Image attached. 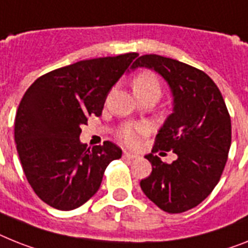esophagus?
Instances as JSON below:
<instances>
[{
  "instance_id": "1",
  "label": "esophagus",
  "mask_w": 248,
  "mask_h": 248,
  "mask_svg": "<svg viewBox=\"0 0 248 248\" xmlns=\"http://www.w3.org/2000/svg\"><path fill=\"white\" fill-rule=\"evenodd\" d=\"M138 155H137V153H132V152H124V158H126V159H136V158H138Z\"/></svg>"
}]
</instances>
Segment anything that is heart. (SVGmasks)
I'll list each match as a JSON object with an SVG mask.
<instances>
[{
  "label": "heart",
  "instance_id": "heart-1",
  "mask_svg": "<svg viewBox=\"0 0 248 248\" xmlns=\"http://www.w3.org/2000/svg\"><path fill=\"white\" fill-rule=\"evenodd\" d=\"M133 89H134V91H151L152 90V91H157L159 93L161 92V83H159L155 73L146 71V72L139 73L134 78ZM144 133H146L144 126H134V128L129 126L120 133V137L129 146H136V144H138L140 136Z\"/></svg>",
  "mask_w": 248,
  "mask_h": 248
}]
</instances>
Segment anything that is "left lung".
Listing matches in <instances>:
<instances>
[{
  "label": "left lung",
  "instance_id": "obj_1",
  "mask_svg": "<svg viewBox=\"0 0 248 248\" xmlns=\"http://www.w3.org/2000/svg\"><path fill=\"white\" fill-rule=\"evenodd\" d=\"M156 71L173 96L172 114L163 123L152 153V172L140 181L151 202L167 213L199 205L219 183L231 148L232 128L219 89L205 72L162 55L139 57L130 68ZM172 150L178 159L165 164L153 153Z\"/></svg>",
  "mask_w": 248,
  "mask_h": 248
}]
</instances>
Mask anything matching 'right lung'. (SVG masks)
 I'll return each instance as SVG.
<instances>
[{
  "mask_svg": "<svg viewBox=\"0 0 248 248\" xmlns=\"http://www.w3.org/2000/svg\"><path fill=\"white\" fill-rule=\"evenodd\" d=\"M138 53L79 61L39 77L15 118V142L29 184L48 205L72 210L95 195L122 149L106 140L87 147L81 126L100 116L111 87Z\"/></svg>",
  "mask_w": 248,
  "mask_h": 248,
  "instance_id": "1",
  "label": "right lung"
}]
</instances>
